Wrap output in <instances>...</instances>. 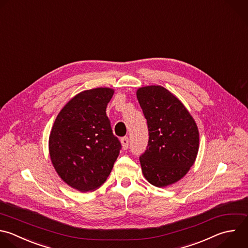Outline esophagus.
Here are the masks:
<instances>
[{"label": "esophagus", "instance_id": "esophagus-1", "mask_svg": "<svg viewBox=\"0 0 248 248\" xmlns=\"http://www.w3.org/2000/svg\"><path fill=\"white\" fill-rule=\"evenodd\" d=\"M121 145H122V148L124 150H126L128 148V146H129V139H128V137H124V138L121 139Z\"/></svg>", "mask_w": 248, "mask_h": 248}]
</instances>
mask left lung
Listing matches in <instances>:
<instances>
[{
    "label": "left lung",
    "mask_w": 248,
    "mask_h": 248,
    "mask_svg": "<svg viewBox=\"0 0 248 248\" xmlns=\"http://www.w3.org/2000/svg\"><path fill=\"white\" fill-rule=\"evenodd\" d=\"M137 98L148 127V145L140 157L145 179L156 187L180 180L194 165L199 130L184 105L160 85L140 87Z\"/></svg>",
    "instance_id": "left-lung-1"
}]
</instances>
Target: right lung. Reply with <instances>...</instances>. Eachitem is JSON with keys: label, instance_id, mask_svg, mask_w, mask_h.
<instances>
[{"label": "right lung", "instance_id": "1", "mask_svg": "<svg viewBox=\"0 0 248 248\" xmlns=\"http://www.w3.org/2000/svg\"><path fill=\"white\" fill-rule=\"evenodd\" d=\"M113 93L108 87L78 93L52 126L48 140L52 165L65 183L80 192L101 187L119 155L121 143L106 112Z\"/></svg>", "mask_w": 248, "mask_h": 248}]
</instances>
